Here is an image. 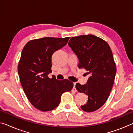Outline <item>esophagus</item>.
Segmentation results:
<instances>
[{"label":"esophagus","instance_id":"obj_1","mask_svg":"<svg viewBox=\"0 0 133 133\" xmlns=\"http://www.w3.org/2000/svg\"><path fill=\"white\" fill-rule=\"evenodd\" d=\"M76 84V83H73L74 87H73V91H77V90H76V87H75Z\"/></svg>","mask_w":133,"mask_h":133}]
</instances>
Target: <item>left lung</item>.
I'll use <instances>...</instances> for the list:
<instances>
[{
  "label": "left lung",
  "mask_w": 133,
  "mask_h": 133,
  "mask_svg": "<svg viewBox=\"0 0 133 133\" xmlns=\"http://www.w3.org/2000/svg\"><path fill=\"white\" fill-rule=\"evenodd\" d=\"M69 46L78 58V68L85 69L90 75L87 83L76 84L78 91L88 96V101L81 109L93 112L106 102L114 84L116 66L107 43L94 35L71 37Z\"/></svg>",
  "instance_id": "left-lung-1"
}]
</instances>
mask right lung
<instances>
[{"label":"right lung","mask_w":133,"mask_h":133,"mask_svg":"<svg viewBox=\"0 0 133 133\" xmlns=\"http://www.w3.org/2000/svg\"><path fill=\"white\" fill-rule=\"evenodd\" d=\"M69 39L46 37L32 40L22 50L17 69L20 82L29 102L40 111L56 109L62 94L73 87L69 80L48 77L51 71L53 54L66 46Z\"/></svg>","instance_id":"right-lung-1"}]
</instances>
